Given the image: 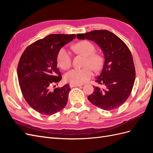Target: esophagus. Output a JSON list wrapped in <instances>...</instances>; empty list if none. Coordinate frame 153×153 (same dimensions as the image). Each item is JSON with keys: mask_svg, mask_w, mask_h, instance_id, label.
Listing matches in <instances>:
<instances>
[{"mask_svg": "<svg viewBox=\"0 0 153 153\" xmlns=\"http://www.w3.org/2000/svg\"><path fill=\"white\" fill-rule=\"evenodd\" d=\"M69 86H70V87H80V86H81V85H80V84H70V85H69Z\"/></svg>", "mask_w": 153, "mask_h": 153, "instance_id": "34e87169", "label": "esophagus"}]
</instances>
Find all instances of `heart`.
<instances>
[{"label": "heart", "mask_w": 153, "mask_h": 153, "mask_svg": "<svg viewBox=\"0 0 153 153\" xmlns=\"http://www.w3.org/2000/svg\"><path fill=\"white\" fill-rule=\"evenodd\" d=\"M73 48L76 52L85 55L86 59L84 68L73 69L67 72L64 76L66 82L73 84H81L86 82L92 76V69L98 70L102 65V58L95 53V47L88 41H83L75 44ZM58 65L63 69H68L71 66V55L65 48L59 50L57 56ZM91 67V68L90 67Z\"/></svg>", "instance_id": "b5f03b06"}]
</instances>
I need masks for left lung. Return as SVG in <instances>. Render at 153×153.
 Listing matches in <instances>:
<instances>
[{
	"label": "left lung",
	"mask_w": 153,
	"mask_h": 153,
	"mask_svg": "<svg viewBox=\"0 0 153 153\" xmlns=\"http://www.w3.org/2000/svg\"><path fill=\"white\" fill-rule=\"evenodd\" d=\"M76 37L94 41L105 57L102 70L95 81L98 85L93 86L94 91L88 100L105 110L119 107L130 95L135 80V66L128 46L107 30H95Z\"/></svg>",
	"instance_id": "8db88e82"
}]
</instances>
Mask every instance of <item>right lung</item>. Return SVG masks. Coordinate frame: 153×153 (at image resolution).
I'll list each match as a JSON object with an SVG mask.
<instances>
[{"label": "right lung", "mask_w": 153, "mask_h": 153, "mask_svg": "<svg viewBox=\"0 0 153 153\" xmlns=\"http://www.w3.org/2000/svg\"><path fill=\"white\" fill-rule=\"evenodd\" d=\"M75 38V34H50L28 46L20 59L17 73L22 93L29 105L41 114L53 115L67 104L69 85L53 91L51 87L62 78L57 68L58 52Z\"/></svg>", "instance_id": "right-lung-1"}]
</instances>
